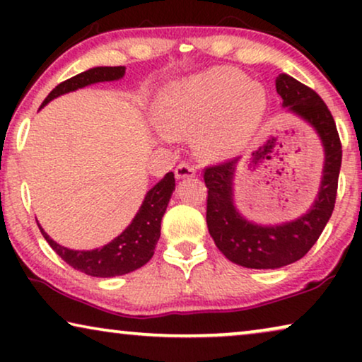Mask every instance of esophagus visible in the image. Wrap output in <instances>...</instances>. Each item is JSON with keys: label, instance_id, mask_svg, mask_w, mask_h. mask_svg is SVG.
Segmentation results:
<instances>
[{"label": "esophagus", "instance_id": "obj_1", "mask_svg": "<svg viewBox=\"0 0 362 362\" xmlns=\"http://www.w3.org/2000/svg\"><path fill=\"white\" fill-rule=\"evenodd\" d=\"M176 177L177 180H185V177H192L196 175V166L189 161H181L176 166Z\"/></svg>", "mask_w": 362, "mask_h": 362}]
</instances>
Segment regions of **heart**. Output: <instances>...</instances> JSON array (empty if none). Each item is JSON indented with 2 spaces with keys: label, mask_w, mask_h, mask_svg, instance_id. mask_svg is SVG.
Here are the masks:
<instances>
[{
  "label": "heart",
  "mask_w": 362,
  "mask_h": 362,
  "mask_svg": "<svg viewBox=\"0 0 362 362\" xmlns=\"http://www.w3.org/2000/svg\"><path fill=\"white\" fill-rule=\"evenodd\" d=\"M265 92L245 74L217 67L166 88L155 105V122L171 138L197 135L207 156L235 153L249 140L265 110Z\"/></svg>",
  "instance_id": "obj_1"
}]
</instances>
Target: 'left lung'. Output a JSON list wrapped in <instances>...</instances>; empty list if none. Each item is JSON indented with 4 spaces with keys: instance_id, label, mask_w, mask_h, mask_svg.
<instances>
[{
    "instance_id": "obj_1",
    "label": "left lung",
    "mask_w": 362,
    "mask_h": 362,
    "mask_svg": "<svg viewBox=\"0 0 362 362\" xmlns=\"http://www.w3.org/2000/svg\"><path fill=\"white\" fill-rule=\"evenodd\" d=\"M284 105L316 128L325 146L323 181L308 214L281 226L262 227L245 221L232 202L235 160L204 168L207 187L206 221L217 249L230 262L247 269H280L308 254L333 214L343 148L334 118L318 93L290 76L276 78Z\"/></svg>"
}]
</instances>
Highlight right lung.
Wrapping results in <instances>:
<instances>
[{"label":"right lung","instance_id":"add662e5","mask_svg":"<svg viewBox=\"0 0 362 362\" xmlns=\"http://www.w3.org/2000/svg\"><path fill=\"white\" fill-rule=\"evenodd\" d=\"M125 67H93L88 71L77 74L67 81H64L52 88L51 93L44 98L42 105L51 102L62 93L77 90L95 82L117 81L123 77ZM175 191V175L168 173L163 180L151 187L146 192L145 201L132 221V224L122 232L117 239H113L110 244L103 245L102 249L95 250H71L66 247L59 245L54 242L42 227L39 226V230L47 240V244L52 247V250L61 257V259L78 272L92 275V276H117L125 275L130 272L140 269L151 259L155 254V247L158 244L161 234V219L165 214L168 202Z\"/></svg>","mask_w":362,"mask_h":362}]
</instances>
